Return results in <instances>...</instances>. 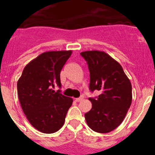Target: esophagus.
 <instances>
[{"mask_svg":"<svg viewBox=\"0 0 155 155\" xmlns=\"http://www.w3.org/2000/svg\"><path fill=\"white\" fill-rule=\"evenodd\" d=\"M83 99H84V97H83V96H81L80 98H75L74 101H75V102H81V101H82V100H83Z\"/></svg>","mask_w":155,"mask_h":155,"instance_id":"esophagus-1","label":"esophagus"}]
</instances>
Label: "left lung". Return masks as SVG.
Returning a JSON list of instances; mask_svg holds the SVG:
<instances>
[{"mask_svg":"<svg viewBox=\"0 0 155 155\" xmlns=\"http://www.w3.org/2000/svg\"><path fill=\"white\" fill-rule=\"evenodd\" d=\"M90 71V90L101 92L84 114L87 126L95 132L113 131L124 121L132 102V85L122 66L108 53L98 50L81 53Z\"/></svg>","mask_w":155,"mask_h":155,"instance_id":"left-lung-1","label":"left lung"}]
</instances>
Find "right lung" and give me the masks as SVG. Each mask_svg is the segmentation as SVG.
Listing matches in <instances>:
<instances>
[{
    "mask_svg": "<svg viewBox=\"0 0 155 155\" xmlns=\"http://www.w3.org/2000/svg\"><path fill=\"white\" fill-rule=\"evenodd\" d=\"M72 50L42 53L25 67L17 83L21 109L31 126L53 134L64 125L73 99L53 88L61 87V71Z\"/></svg>",
    "mask_w": 155,
    "mask_h": 155,
    "instance_id": "obj_1",
    "label": "right lung"
}]
</instances>
